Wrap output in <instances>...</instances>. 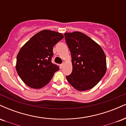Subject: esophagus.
Returning a JSON list of instances; mask_svg holds the SVG:
<instances>
[{"mask_svg": "<svg viewBox=\"0 0 126 126\" xmlns=\"http://www.w3.org/2000/svg\"><path fill=\"white\" fill-rule=\"evenodd\" d=\"M63 65H64V64H63V63H62V64H60V69H62V68H63Z\"/></svg>", "mask_w": 126, "mask_h": 126, "instance_id": "34e87169", "label": "esophagus"}]
</instances>
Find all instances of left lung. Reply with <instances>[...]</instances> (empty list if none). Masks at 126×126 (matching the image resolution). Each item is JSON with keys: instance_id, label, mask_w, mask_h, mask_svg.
Masks as SVG:
<instances>
[{"instance_id": "8db88e82", "label": "left lung", "mask_w": 126, "mask_h": 126, "mask_svg": "<svg viewBox=\"0 0 126 126\" xmlns=\"http://www.w3.org/2000/svg\"><path fill=\"white\" fill-rule=\"evenodd\" d=\"M73 69L66 76L68 82L79 91L94 88L106 72V57L100 46L80 32L65 33Z\"/></svg>"}]
</instances>
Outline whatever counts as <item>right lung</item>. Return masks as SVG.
Returning a JSON list of instances; mask_svg holds the SVG:
<instances>
[{"instance_id": "obj_1", "label": "right lung", "mask_w": 126, "mask_h": 126, "mask_svg": "<svg viewBox=\"0 0 126 126\" xmlns=\"http://www.w3.org/2000/svg\"><path fill=\"white\" fill-rule=\"evenodd\" d=\"M63 37L57 32L43 30L21 48L17 55L16 69L26 85L39 89L51 80L59 70V66L51 62L53 47Z\"/></svg>"}]
</instances>
